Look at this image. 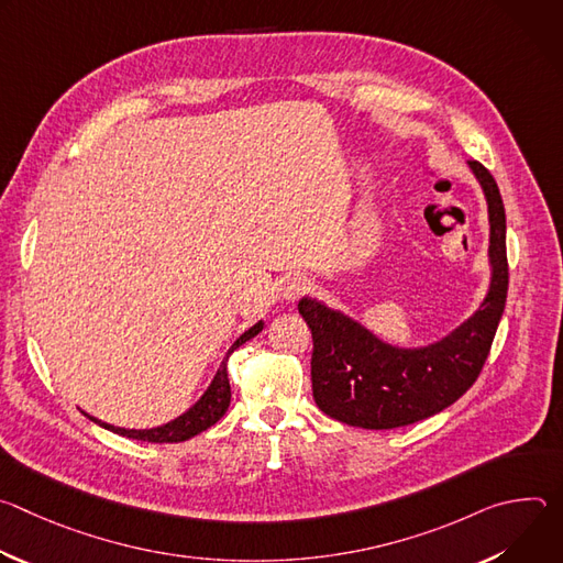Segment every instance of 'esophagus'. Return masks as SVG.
<instances>
[{
  "mask_svg": "<svg viewBox=\"0 0 563 563\" xmlns=\"http://www.w3.org/2000/svg\"><path fill=\"white\" fill-rule=\"evenodd\" d=\"M309 289V280L305 276H298V274H291V276H285L278 285V291L285 300H296L300 298L305 291Z\"/></svg>",
  "mask_w": 563,
  "mask_h": 563,
  "instance_id": "34e87169",
  "label": "esophagus"
}]
</instances>
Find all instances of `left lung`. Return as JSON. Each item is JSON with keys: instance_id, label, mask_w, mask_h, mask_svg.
<instances>
[{"instance_id": "left-lung-1", "label": "left lung", "mask_w": 563, "mask_h": 563, "mask_svg": "<svg viewBox=\"0 0 563 563\" xmlns=\"http://www.w3.org/2000/svg\"><path fill=\"white\" fill-rule=\"evenodd\" d=\"M467 167L488 202L490 287L456 330L423 347H398L316 298L298 300L313 339V400L328 417L365 430L404 428L452 406L481 374L508 296L506 209L490 172L476 159Z\"/></svg>"}]
</instances>
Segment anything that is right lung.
Here are the masks:
<instances>
[{"label": "right lung", "mask_w": 563, "mask_h": 563, "mask_svg": "<svg viewBox=\"0 0 563 563\" xmlns=\"http://www.w3.org/2000/svg\"><path fill=\"white\" fill-rule=\"evenodd\" d=\"M265 328L263 320H258V323L254 328H250L245 334H240L235 339V343L229 347L227 352V358L233 350H238L243 343H247L250 339H254L256 334H261ZM227 358L220 363L211 385L205 389V394L196 400V404L185 412L180 415L178 419L165 423V426H157V428H148V430H126V428H115L111 423H104L91 415H87L91 421H96L98 426H102L104 430H111L115 434H122V437H129V439H135V441H148V443H180V441H187L200 432H205L207 428H211L216 421L222 419V415L227 412L229 408V400H231V387H229V378H227Z\"/></svg>", "instance_id": "1"}]
</instances>
